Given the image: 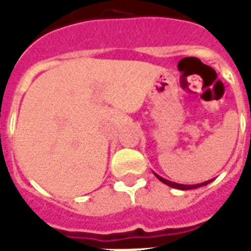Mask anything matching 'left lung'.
<instances>
[{
	"label": "left lung",
	"instance_id": "8db88e82",
	"mask_svg": "<svg viewBox=\"0 0 251 251\" xmlns=\"http://www.w3.org/2000/svg\"><path fill=\"white\" fill-rule=\"evenodd\" d=\"M153 175L156 176L157 178L160 179L161 182L165 183V185H168V186L171 187H175V189H179V190H190V189H197V187H201V186H206L207 183H210L212 179H208V181H206V182H202V183H197V185H182V183H177V182H172V181H168V179L163 178V177H160L159 175H156V173H153Z\"/></svg>",
	"mask_w": 251,
	"mask_h": 251
}]
</instances>
